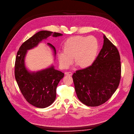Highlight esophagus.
Segmentation results:
<instances>
[{"instance_id": "34e87169", "label": "esophagus", "mask_w": 134, "mask_h": 134, "mask_svg": "<svg viewBox=\"0 0 134 134\" xmlns=\"http://www.w3.org/2000/svg\"><path fill=\"white\" fill-rule=\"evenodd\" d=\"M65 74L67 75H72V73L71 72H65Z\"/></svg>"}]
</instances>
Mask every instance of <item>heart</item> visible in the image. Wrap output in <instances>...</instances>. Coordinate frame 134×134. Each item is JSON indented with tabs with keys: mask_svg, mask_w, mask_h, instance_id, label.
<instances>
[{
	"mask_svg": "<svg viewBox=\"0 0 134 134\" xmlns=\"http://www.w3.org/2000/svg\"><path fill=\"white\" fill-rule=\"evenodd\" d=\"M99 49L97 39L93 36H73L68 38L63 45L64 52L58 54L60 65L67 69L73 61L81 68L91 66L95 62Z\"/></svg>",
	"mask_w": 134,
	"mask_h": 134,
	"instance_id": "obj_1",
	"label": "heart"
}]
</instances>
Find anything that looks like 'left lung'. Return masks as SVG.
<instances>
[{"mask_svg":"<svg viewBox=\"0 0 134 134\" xmlns=\"http://www.w3.org/2000/svg\"><path fill=\"white\" fill-rule=\"evenodd\" d=\"M103 45L92 65L72 75L78 99L85 105L98 106L105 103L117 89L121 77L119 51L103 35Z\"/></svg>","mask_w":134,"mask_h":134,"instance_id":"obj_1","label":"left lung"}]
</instances>
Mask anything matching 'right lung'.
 <instances>
[{
    "label": "right lung",
    "mask_w": 134,
    "mask_h": 134,
    "mask_svg": "<svg viewBox=\"0 0 134 134\" xmlns=\"http://www.w3.org/2000/svg\"><path fill=\"white\" fill-rule=\"evenodd\" d=\"M63 34L48 31H42L35 34L23 43L17 52L15 64V76L23 96L32 105L46 108L53 103L56 97V88L64 73L56 70L52 66L42 71L30 72L26 68L25 59L27 50L36 47L43 40L50 36L57 37ZM47 44L56 50L50 43Z\"/></svg>",
    "instance_id": "1"
}]
</instances>
